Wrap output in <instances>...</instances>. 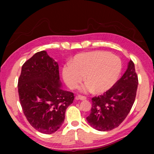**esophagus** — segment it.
Instances as JSON below:
<instances>
[{"label": "esophagus", "mask_w": 154, "mask_h": 154, "mask_svg": "<svg viewBox=\"0 0 154 154\" xmlns=\"http://www.w3.org/2000/svg\"><path fill=\"white\" fill-rule=\"evenodd\" d=\"M76 99H78V100H85L87 98H86L85 97H84V96L78 95V96L76 97Z\"/></svg>", "instance_id": "1"}]
</instances>
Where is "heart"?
<instances>
[{
	"label": "heart",
	"mask_w": 154,
	"mask_h": 154,
	"mask_svg": "<svg viewBox=\"0 0 154 154\" xmlns=\"http://www.w3.org/2000/svg\"><path fill=\"white\" fill-rule=\"evenodd\" d=\"M121 61L117 56L104 51L77 54L62 69L63 79L71 89H75L83 81V92L103 93L116 83L121 72Z\"/></svg>",
	"instance_id": "1"
}]
</instances>
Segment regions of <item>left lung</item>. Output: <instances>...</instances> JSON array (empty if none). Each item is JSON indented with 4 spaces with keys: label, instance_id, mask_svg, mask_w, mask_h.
<instances>
[{
    "label": "left lung",
    "instance_id": "left-lung-1",
    "mask_svg": "<svg viewBox=\"0 0 154 154\" xmlns=\"http://www.w3.org/2000/svg\"><path fill=\"white\" fill-rule=\"evenodd\" d=\"M138 77L130 60L121 79L102 95L92 99L88 123L99 131H109L119 127L131 110L137 90Z\"/></svg>",
    "mask_w": 154,
    "mask_h": 154
}]
</instances>
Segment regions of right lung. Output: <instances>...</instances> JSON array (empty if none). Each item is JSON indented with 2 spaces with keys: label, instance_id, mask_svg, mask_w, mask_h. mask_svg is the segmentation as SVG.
Segmentation results:
<instances>
[{
  "label": "right lung",
  "instance_id": "obj_1",
  "mask_svg": "<svg viewBox=\"0 0 154 154\" xmlns=\"http://www.w3.org/2000/svg\"><path fill=\"white\" fill-rule=\"evenodd\" d=\"M18 92L27 121L43 134H52L60 128L67 107L74 100L73 92L62 89L57 62L45 50L23 64Z\"/></svg>",
  "mask_w": 154,
  "mask_h": 154
}]
</instances>
